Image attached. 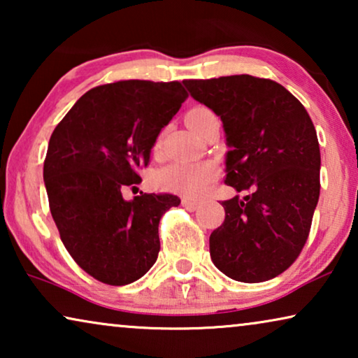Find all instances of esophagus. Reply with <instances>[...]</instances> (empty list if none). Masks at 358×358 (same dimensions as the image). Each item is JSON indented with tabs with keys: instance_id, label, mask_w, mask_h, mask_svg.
<instances>
[{
	"instance_id": "esophagus-1",
	"label": "esophagus",
	"mask_w": 358,
	"mask_h": 358,
	"mask_svg": "<svg viewBox=\"0 0 358 358\" xmlns=\"http://www.w3.org/2000/svg\"><path fill=\"white\" fill-rule=\"evenodd\" d=\"M182 207L190 210V212H195L200 207V202H197V200H192V199H182Z\"/></svg>"
}]
</instances>
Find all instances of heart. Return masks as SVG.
Instances as JSON below:
<instances>
[{
	"mask_svg": "<svg viewBox=\"0 0 358 358\" xmlns=\"http://www.w3.org/2000/svg\"><path fill=\"white\" fill-rule=\"evenodd\" d=\"M218 119L207 107H194L185 115V124L194 134L207 124V122ZM217 176V169L210 163L197 164H169L159 169L155 174V184L166 192H173L185 197H199L205 187L212 182Z\"/></svg>",
	"mask_w": 358,
	"mask_h": 358,
	"instance_id": "b5f03b06",
	"label": "heart"
}]
</instances>
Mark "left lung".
I'll return each instance as SVG.
<instances>
[{
	"instance_id": "1",
	"label": "left lung",
	"mask_w": 358,
	"mask_h": 358,
	"mask_svg": "<svg viewBox=\"0 0 358 358\" xmlns=\"http://www.w3.org/2000/svg\"><path fill=\"white\" fill-rule=\"evenodd\" d=\"M190 96L223 122L224 182L246 197L222 202L224 222L210 234V256L238 282L285 272L305 246L320 199L321 153L300 101L266 78L234 75L185 80Z\"/></svg>"
}]
</instances>
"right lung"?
Here are the masks:
<instances>
[{
  "label": "right lung",
  "mask_w": 358,
  "mask_h": 358,
  "mask_svg": "<svg viewBox=\"0 0 358 358\" xmlns=\"http://www.w3.org/2000/svg\"><path fill=\"white\" fill-rule=\"evenodd\" d=\"M187 91L179 81L127 80L92 87L55 127L43 161L48 205L66 251L107 285L138 280L159 252V220L180 200L122 190L140 168Z\"/></svg>",
  "instance_id": "obj_1"
}]
</instances>
